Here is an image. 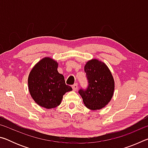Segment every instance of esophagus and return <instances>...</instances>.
<instances>
[{"instance_id":"1","label":"esophagus","mask_w":148,"mask_h":148,"mask_svg":"<svg viewBox=\"0 0 148 148\" xmlns=\"http://www.w3.org/2000/svg\"><path fill=\"white\" fill-rule=\"evenodd\" d=\"M72 89H73L74 91H77V87H78V86H77V84H75L73 85V86H72Z\"/></svg>"}]
</instances>
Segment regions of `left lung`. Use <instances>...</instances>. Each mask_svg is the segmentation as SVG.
I'll use <instances>...</instances> for the list:
<instances>
[{"label":"left lung","instance_id":"8db88e82","mask_svg":"<svg viewBox=\"0 0 148 148\" xmlns=\"http://www.w3.org/2000/svg\"><path fill=\"white\" fill-rule=\"evenodd\" d=\"M84 71L88 80L87 89H80L79 93L87 108L101 110L109 103L114 91V79L104 62L93 59L86 62Z\"/></svg>","mask_w":148,"mask_h":148}]
</instances>
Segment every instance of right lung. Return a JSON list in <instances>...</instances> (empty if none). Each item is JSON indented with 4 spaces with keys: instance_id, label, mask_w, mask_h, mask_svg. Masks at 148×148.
<instances>
[{
    "instance_id": "add662e5",
    "label": "right lung",
    "mask_w": 148,
    "mask_h": 148,
    "mask_svg": "<svg viewBox=\"0 0 148 148\" xmlns=\"http://www.w3.org/2000/svg\"><path fill=\"white\" fill-rule=\"evenodd\" d=\"M57 67V61L44 57L34 65L29 75V91L32 99L46 109L59 106L63 95L72 90L65 84L63 75L59 73Z\"/></svg>"
}]
</instances>
